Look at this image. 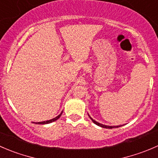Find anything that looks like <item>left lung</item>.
<instances>
[{"instance_id":"obj_1","label":"left lung","mask_w":158,"mask_h":158,"mask_svg":"<svg viewBox=\"0 0 158 158\" xmlns=\"http://www.w3.org/2000/svg\"><path fill=\"white\" fill-rule=\"evenodd\" d=\"M89 118H90V120H92V121H93L94 123L95 124H97L98 126H99V127H104V128H109V129H112V128H114V127H121V125H119V126H107V125H104V124H100V123H98V121H94V119H92L91 117L90 116V115L88 114Z\"/></svg>"}]
</instances>
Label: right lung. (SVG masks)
Here are the masks:
<instances>
[{
	"instance_id": "add662e5",
	"label": "right lung",
	"mask_w": 158,
	"mask_h": 158,
	"mask_svg": "<svg viewBox=\"0 0 158 158\" xmlns=\"http://www.w3.org/2000/svg\"><path fill=\"white\" fill-rule=\"evenodd\" d=\"M62 112H63V111H62ZM62 112H61V113L60 114L58 115V116H57V117H56V118H53V119H51V120H49V121H42V122H36L35 124H50V123H51V122H54V121H57V120L58 119V118H60V116H61V114H62Z\"/></svg>"
}]
</instances>
